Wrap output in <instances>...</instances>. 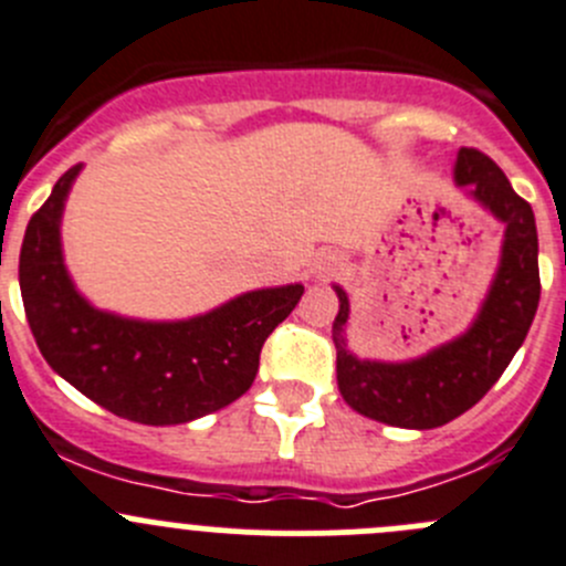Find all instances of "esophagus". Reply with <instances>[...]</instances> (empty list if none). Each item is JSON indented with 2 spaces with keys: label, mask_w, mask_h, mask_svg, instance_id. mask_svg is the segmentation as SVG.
I'll return each instance as SVG.
<instances>
[{
  "label": "esophagus",
  "mask_w": 566,
  "mask_h": 566,
  "mask_svg": "<svg viewBox=\"0 0 566 566\" xmlns=\"http://www.w3.org/2000/svg\"><path fill=\"white\" fill-rule=\"evenodd\" d=\"M340 268H343V262L335 256V253H324V256H318V259H315V262H313L315 279H329V276H335V273L340 271Z\"/></svg>",
  "instance_id": "esophagus-1"
}]
</instances>
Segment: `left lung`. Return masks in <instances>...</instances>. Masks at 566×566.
<instances>
[{
	"mask_svg": "<svg viewBox=\"0 0 566 566\" xmlns=\"http://www.w3.org/2000/svg\"><path fill=\"white\" fill-rule=\"evenodd\" d=\"M455 181L505 226L494 282L461 337L416 360H357L346 348L348 295L335 284L340 301L332 324L337 388L348 408L390 427L432 430L478 405L514 360L538 307V237L531 203L514 192L497 164L474 147L458 150Z\"/></svg>",
	"mask_w": 566,
	"mask_h": 566,
	"instance_id": "obj_1",
	"label": "left lung"
}]
</instances>
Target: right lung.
Masks as SVG:
<instances>
[{"instance_id":"add662e5","label":"right lung","mask_w":566,"mask_h":566,"mask_svg":"<svg viewBox=\"0 0 566 566\" xmlns=\"http://www.w3.org/2000/svg\"><path fill=\"white\" fill-rule=\"evenodd\" d=\"M83 164L30 218L19 256L28 324L52 371L99 408L139 424H187L251 388L268 335L304 284L251 290L187 321H136L92 307L63 265L61 214Z\"/></svg>"}]
</instances>
